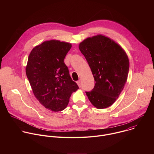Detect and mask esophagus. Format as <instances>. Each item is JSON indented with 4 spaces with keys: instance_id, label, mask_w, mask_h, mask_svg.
I'll use <instances>...</instances> for the list:
<instances>
[{
    "instance_id": "obj_1",
    "label": "esophagus",
    "mask_w": 154,
    "mask_h": 154,
    "mask_svg": "<svg viewBox=\"0 0 154 154\" xmlns=\"http://www.w3.org/2000/svg\"><path fill=\"white\" fill-rule=\"evenodd\" d=\"M77 85H78V86H79V87L81 86V81H80V80L77 81Z\"/></svg>"
}]
</instances>
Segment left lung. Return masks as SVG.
Masks as SVG:
<instances>
[{
	"label": "left lung",
	"instance_id": "1",
	"mask_svg": "<svg viewBox=\"0 0 154 154\" xmlns=\"http://www.w3.org/2000/svg\"><path fill=\"white\" fill-rule=\"evenodd\" d=\"M94 79V86L86 94L97 108L111 106L118 98L127 82L129 61L115 41L99 35L88 38L79 45Z\"/></svg>",
	"mask_w": 154,
	"mask_h": 154
}]
</instances>
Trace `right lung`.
<instances>
[{"instance_id":"add662e5","label":"right lung","mask_w":154,"mask_h":154,"mask_svg":"<svg viewBox=\"0 0 154 154\" xmlns=\"http://www.w3.org/2000/svg\"><path fill=\"white\" fill-rule=\"evenodd\" d=\"M71 47L68 42L47 41L35 47L29 56L26 71L33 93L52 112L66 108L71 94L79 89L64 63Z\"/></svg>"}]
</instances>
